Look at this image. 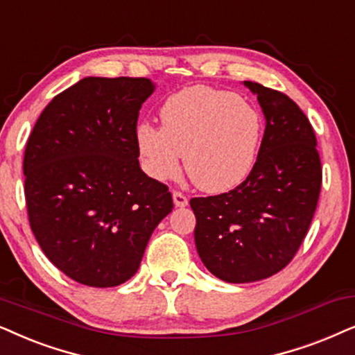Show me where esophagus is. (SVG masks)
<instances>
[{
	"mask_svg": "<svg viewBox=\"0 0 355 355\" xmlns=\"http://www.w3.org/2000/svg\"><path fill=\"white\" fill-rule=\"evenodd\" d=\"M173 202H174V205H176V207H186L189 200H187V197L182 194V192L174 191L173 192Z\"/></svg>",
	"mask_w": 355,
	"mask_h": 355,
	"instance_id": "1",
	"label": "esophagus"
}]
</instances>
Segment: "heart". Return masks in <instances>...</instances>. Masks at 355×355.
I'll list each match as a JSON object with an SVG mask.
<instances>
[{
  "mask_svg": "<svg viewBox=\"0 0 355 355\" xmlns=\"http://www.w3.org/2000/svg\"><path fill=\"white\" fill-rule=\"evenodd\" d=\"M161 128L140 123L135 144L151 178L181 171V156L197 187L220 194L239 186L254 166L261 145L259 112L228 91L189 86L159 109Z\"/></svg>",
  "mask_w": 355,
  "mask_h": 355,
  "instance_id": "b5f03b06",
  "label": "heart"
}]
</instances>
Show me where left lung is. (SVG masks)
Instances as JSON below:
<instances>
[{
  "mask_svg": "<svg viewBox=\"0 0 355 355\" xmlns=\"http://www.w3.org/2000/svg\"><path fill=\"white\" fill-rule=\"evenodd\" d=\"M245 86L266 117L254 166L233 191L191 199L197 252L230 284L268 279L293 259L321 189L316 137L305 114L280 91L252 81Z\"/></svg>",
  "mask_w": 355,
  "mask_h": 355,
  "instance_id": "1",
  "label": "left lung"
}]
</instances>
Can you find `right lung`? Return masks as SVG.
Instances as JSON below:
<instances>
[{"label":"right lung","instance_id":"right-lung-1","mask_svg":"<svg viewBox=\"0 0 355 355\" xmlns=\"http://www.w3.org/2000/svg\"><path fill=\"white\" fill-rule=\"evenodd\" d=\"M153 91L146 78H83L55 96L27 140L32 233L55 268L83 285L127 282L173 210L168 187L138 163V112Z\"/></svg>","mask_w":355,"mask_h":355}]
</instances>
